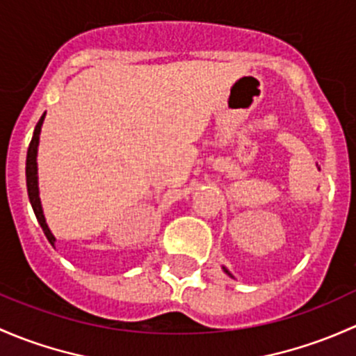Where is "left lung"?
<instances>
[{
	"instance_id": "1",
	"label": "left lung",
	"mask_w": 356,
	"mask_h": 356,
	"mask_svg": "<svg viewBox=\"0 0 356 356\" xmlns=\"http://www.w3.org/2000/svg\"><path fill=\"white\" fill-rule=\"evenodd\" d=\"M225 270H226V269H225ZM226 273H228V270H226ZM228 274H229V273H228ZM229 276H232V274H229Z\"/></svg>"
}]
</instances>
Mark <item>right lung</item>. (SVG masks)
Masks as SVG:
<instances>
[{
  "label": "right lung",
  "instance_id": "add662e5",
  "mask_svg": "<svg viewBox=\"0 0 356 356\" xmlns=\"http://www.w3.org/2000/svg\"><path fill=\"white\" fill-rule=\"evenodd\" d=\"M44 116L46 113L41 116L39 123L35 124V130H34V137H32L31 144H29V151H27V168H25V175H27V192H29V200H31L32 209H34V214L38 218L39 225H41L44 234L46 238L49 240L51 245H54V240L56 238L53 236V233L49 232L46 225V219H44L42 214V207H41V199H39V186H38V145H39V135H41V127L44 122Z\"/></svg>",
  "mask_w": 356,
  "mask_h": 356
}]
</instances>
